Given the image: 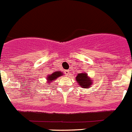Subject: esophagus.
<instances>
[{
    "mask_svg": "<svg viewBox=\"0 0 132 132\" xmlns=\"http://www.w3.org/2000/svg\"><path fill=\"white\" fill-rule=\"evenodd\" d=\"M64 73H65V75H66V76H68L69 74V70H65Z\"/></svg>",
    "mask_w": 132,
    "mask_h": 132,
    "instance_id": "obj_1",
    "label": "esophagus"
}]
</instances>
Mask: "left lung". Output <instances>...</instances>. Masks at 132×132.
Listing matches in <instances>:
<instances>
[{
  "label": "left lung",
  "instance_id": "obj_1",
  "mask_svg": "<svg viewBox=\"0 0 132 132\" xmlns=\"http://www.w3.org/2000/svg\"><path fill=\"white\" fill-rule=\"evenodd\" d=\"M76 80L77 83L83 88H87L90 87L92 84V81L90 78L87 77L86 73H79L76 77Z\"/></svg>",
  "mask_w": 132,
  "mask_h": 132
}]
</instances>
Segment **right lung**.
<instances>
[{"label": "right lung", "mask_w": 132, "mask_h": 132, "mask_svg": "<svg viewBox=\"0 0 132 132\" xmlns=\"http://www.w3.org/2000/svg\"><path fill=\"white\" fill-rule=\"evenodd\" d=\"M63 75V73H62L61 72H60V71H56V72H55V73H53L51 75H49V76H48V77H47L48 81H49V83H50V82L53 81H54L55 79H56L57 77H60L61 75Z\"/></svg>", "instance_id": "add662e5"}]
</instances>
